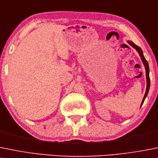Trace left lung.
I'll list each match as a JSON object with an SVG mask.
<instances>
[{
  "instance_id": "left-lung-1",
  "label": "left lung",
  "mask_w": 158,
  "mask_h": 158,
  "mask_svg": "<svg viewBox=\"0 0 158 158\" xmlns=\"http://www.w3.org/2000/svg\"><path fill=\"white\" fill-rule=\"evenodd\" d=\"M128 43L130 44V45H131V46L133 47V48H135L136 50L137 51V52L139 53V55H140V58H141V60L142 62H143V65H144V67H145V69H146V78H147V89H146V93H145V95L144 96H143V101H142V104L143 103V102H144V99L145 98L147 97V96H148V92H149V89H150V84H151V82H150V77H149V65H148V62H147L146 59L144 58V56H143V52H142L141 48H140L139 46H137V45H136L135 44L133 43L132 42H128Z\"/></svg>"
}]
</instances>
